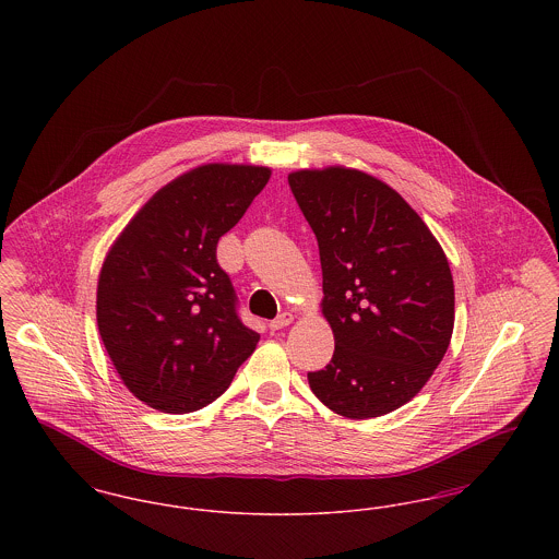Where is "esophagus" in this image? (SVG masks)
Listing matches in <instances>:
<instances>
[{
	"label": "esophagus",
	"mask_w": 559,
	"mask_h": 559,
	"mask_svg": "<svg viewBox=\"0 0 559 559\" xmlns=\"http://www.w3.org/2000/svg\"><path fill=\"white\" fill-rule=\"evenodd\" d=\"M293 322V314L292 312H283L278 319L272 320L270 322V329L272 331H281V329H285V326H289Z\"/></svg>",
	"instance_id": "obj_1"
}]
</instances>
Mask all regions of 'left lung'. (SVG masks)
Masks as SVG:
<instances>
[{
  "instance_id": "left-lung-1",
  "label": "left lung",
  "mask_w": 559,
  "mask_h": 559,
  "mask_svg": "<svg viewBox=\"0 0 559 559\" xmlns=\"http://www.w3.org/2000/svg\"><path fill=\"white\" fill-rule=\"evenodd\" d=\"M319 240L322 317L335 352L308 372L314 396L347 419L415 399L442 362L454 326L444 249L421 215L371 174L331 165L289 174Z\"/></svg>"
}]
</instances>
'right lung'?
Segmentation results:
<instances>
[{
  "mask_svg": "<svg viewBox=\"0 0 559 559\" xmlns=\"http://www.w3.org/2000/svg\"><path fill=\"white\" fill-rule=\"evenodd\" d=\"M270 176L262 165H199L159 188L108 249L98 331L123 385L160 413L212 404L260 342L237 317L215 247Z\"/></svg>",
  "mask_w": 559,
  "mask_h": 559,
  "instance_id": "1",
  "label": "right lung"
}]
</instances>
